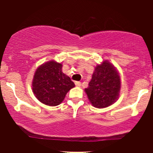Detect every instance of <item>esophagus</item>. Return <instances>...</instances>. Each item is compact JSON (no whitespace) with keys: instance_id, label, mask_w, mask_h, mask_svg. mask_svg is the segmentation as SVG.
I'll return each mask as SVG.
<instances>
[{"instance_id":"obj_1","label":"esophagus","mask_w":153,"mask_h":153,"mask_svg":"<svg viewBox=\"0 0 153 153\" xmlns=\"http://www.w3.org/2000/svg\"><path fill=\"white\" fill-rule=\"evenodd\" d=\"M75 85H76V86L80 87V86H81V83L79 82V81H76V82H75Z\"/></svg>"}]
</instances>
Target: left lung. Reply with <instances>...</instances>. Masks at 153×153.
Instances as JSON below:
<instances>
[{
  "label": "left lung",
  "instance_id": "obj_1",
  "mask_svg": "<svg viewBox=\"0 0 153 153\" xmlns=\"http://www.w3.org/2000/svg\"><path fill=\"white\" fill-rule=\"evenodd\" d=\"M121 77L113 64L107 60L95 68L89 86L84 89L94 107L106 108L116 102L120 95Z\"/></svg>",
  "mask_w": 153,
  "mask_h": 153
}]
</instances>
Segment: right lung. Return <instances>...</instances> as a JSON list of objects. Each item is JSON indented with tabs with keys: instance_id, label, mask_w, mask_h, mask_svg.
I'll return each mask as SVG.
<instances>
[{
	"instance_id": "right-lung-1",
	"label": "right lung",
	"mask_w": 153,
	"mask_h": 153,
	"mask_svg": "<svg viewBox=\"0 0 153 153\" xmlns=\"http://www.w3.org/2000/svg\"><path fill=\"white\" fill-rule=\"evenodd\" d=\"M62 64L51 60L37 68L32 86L37 99L45 105L55 106L64 101L75 84L62 72Z\"/></svg>"
}]
</instances>
